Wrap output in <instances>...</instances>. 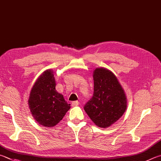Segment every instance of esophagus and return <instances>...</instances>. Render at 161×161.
Here are the masks:
<instances>
[{"mask_svg":"<svg viewBox=\"0 0 161 161\" xmlns=\"http://www.w3.org/2000/svg\"><path fill=\"white\" fill-rule=\"evenodd\" d=\"M79 104H80V102L77 101L72 102V106H78Z\"/></svg>","mask_w":161,"mask_h":161,"instance_id":"esophagus-1","label":"esophagus"}]
</instances>
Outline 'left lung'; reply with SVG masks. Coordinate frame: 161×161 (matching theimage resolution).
<instances>
[{
  "mask_svg": "<svg viewBox=\"0 0 161 161\" xmlns=\"http://www.w3.org/2000/svg\"><path fill=\"white\" fill-rule=\"evenodd\" d=\"M93 94L84 109L99 127L110 126L121 118L127 108V98L118 79L105 68L93 71Z\"/></svg>",
  "mask_w": 161,
  "mask_h": 161,
  "instance_id": "8db88e82",
  "label": "left lung"
}]
</instances>
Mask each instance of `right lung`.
<instances>
[{
	"label": "right lung",
	"instance_id": "add662e5",
	"mask_svg": "<svg viewBox=\"0 0 161 161\" xmlns=\"http://www.w3.org/2000/svg\"><path fill=\"white\" fill-rule=\"evenodd\" d=\"M29 106L34 118L39 125L52 127L63 118L70 104L55 90L53 72L46 70L38 78L32 87Z\"/></svg>",
	"mask_w": 161,
	"mask_h": 161
}]
</instances>
